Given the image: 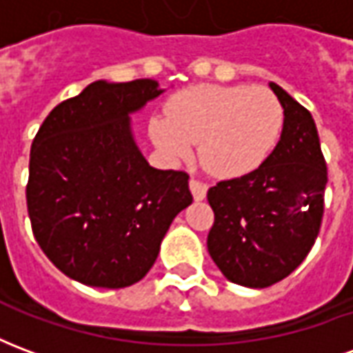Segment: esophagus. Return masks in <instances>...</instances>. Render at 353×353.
<instances>
[{"label":"esophagus","instance_id":"obj_1","mask_svg":"<svg viewBox=\"0 0 353 353\" xmlns=\"http://www.w3.org/2000/svg\"><path fill=\"white\" fill-rule=\"evenodd\" d=\"M189 187H191V192L194 200H204L206 199V192H208V185L199 181V179H194L191 177V181H189Z\"/></svg>","mask_w":353,"mask_h":353}]
</instances>
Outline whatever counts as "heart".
Returning <instances> with one entry per match:
<instances>
[{
	"instance_id": "obj_1",
	"label": "heart",
	"mask_w": 353,
	"mask_h": 353,
	"mask_svg": "<svg viewBox=\"0 0 353 353\" xmlns=\"http://www.w3.org/2000/svg\"><path fill=\"white\" fill-rule=\"evenodd\" d=\"M283 108L265 87L199 85L176 94L168 117H154L151 136L172 161H183L199 143L202 166L217 177L259 168L280 139Z\"/></svg>"
}]
</instances>
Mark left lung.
Segmentation results:
<instances>
[{
  "label": "left lung",
  "mask_w": 353,
  "mask_h": 353,
  "mask_svg": "<svg viewBox=\"0 0 353 353\" xmlns=\"http://www.w3.org/2000/svg\"><path fill=\"white\" fill-rule=\"evenodd\" d=\"M283 108L278 145L259 168L208 191L214 227L208 252L223 276L263 289L301 265L318 238L327 185L325 159L310 111L270 83Z\"/></svg>",
  "instance_id": "obj_1"
}]
</instances>
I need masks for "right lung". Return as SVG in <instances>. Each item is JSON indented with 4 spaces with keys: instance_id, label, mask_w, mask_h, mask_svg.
<instances>
[{
    "instance_id": "add662e5",
    "label": "right lung",
    "mask_w": 353,
    "mask_h": 353,
    "mask_svg": "<svg viewBox=\"0 0 353 353\" xmlns=\"http://www.w3.org/2000/svg\"><path fill=\"white\" fill-rule=\"evenodd\" d=\"M162 92L153 79L94 81L35 136L28 214L43 253L72 280L105 289L139 281L192 202L189 176L153 168L134 139L130 115Z\"/></svg>"
}]
</instances>
